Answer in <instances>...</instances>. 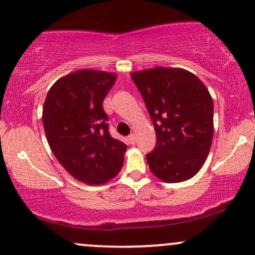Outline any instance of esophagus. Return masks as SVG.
Here are the masks:
<instances>
[{
    "label": "esophagus",
    "mask_w": 255,
    "mask_h": 255,
    "mask_svg": "<svg viewBox=\"0 0 255 255\" xmlns=\"http://www.w3.org/2000/svg\"><path fill=\"white\" fill-rule=\"evenodd\" d=\"M128 140H129V142L131 143V145H134V143H135V141H136V137H135V135H134V134H130V135L128 136Z\"/></svg>",
    "instance_id": "34e87169"
}]
</instances>
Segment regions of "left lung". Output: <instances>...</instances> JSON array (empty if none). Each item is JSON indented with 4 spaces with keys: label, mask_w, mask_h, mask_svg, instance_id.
<instances>
[{
    "label": "left lung",
    "mask_w": 255,
    "mask_h": 255,
    "mask_svg": "<svg viewBox=\"0 0 255 255\" xmlns=\"http://www.w3.org/2000/svg\"><path fill=\"white\" fill-rule=\"evenodd\" d=\"M151 116L157 142L146 155L152 173L162 182L192 178L209 154L214 136V103L194 73L154 67L133 72Z\"/></svg>",
    "instance_id": "left-lung-1"
}]
</instances>
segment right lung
<instances>
[{"instance_id": "1", "label": "right lung", "mask_w": 255, "mask_h": 255, "mask_svg": "<svg viewBox=\"0 0 255 255\" xmlns=\"http://www.w3.org/2000/svg\"><path fill=\"white\" fill-rule=\"evenodd\" d=\"M115 73L79 70L52 85L42 108V124L52 152L73 178L101 185L124 166L127 146L109 134L103 100Z\"/></svg>"}]
</instances>
